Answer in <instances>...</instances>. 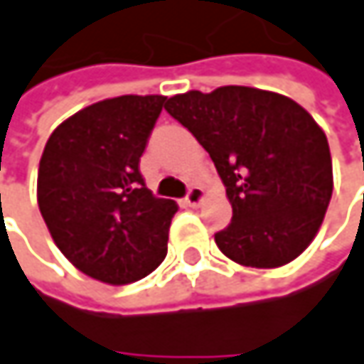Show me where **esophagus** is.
<instances>
[{"label":"esophagus","instance_id":"esophagus-1","mask_svg":"<svg viewBox=\"0 0 364 364\" xmlns=\"http://www.w3.org/2000/svg\"><path fill=\"white\" fill-rule=\"evenodd\" d=\"M204 189L202 187H198V185H193V187H189V191H187V196H185V204L187 206H200L202 202H204Z\"/></svg>","mask_w":364,"mask_h":364}]
</instances>
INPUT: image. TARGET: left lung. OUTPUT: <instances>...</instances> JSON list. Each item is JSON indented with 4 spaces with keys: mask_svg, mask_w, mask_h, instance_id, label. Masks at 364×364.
I'll list each match as a JSON object with an SVG mask.
<instances>
[{
    "mask_svg": "<svg viewBox=\"0 0 364 364\" xmlns=\"http://www.w3.org/2000/svg\"><path fill=\"white\" fill-rule=\"evenodd\" d=\"M166 112L200 141L227 189L233 216L218 250L256 269L298 258L327 213L333 173L323 129L294 100L227 85L166 100Z\"/></svg>",
    "mask_w": 364,
    "mask_h": 364,
    "instance_id": "1",
    "label": "left lung"
}]
</instances>
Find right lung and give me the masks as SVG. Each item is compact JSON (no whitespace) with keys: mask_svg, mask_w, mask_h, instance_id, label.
I'll list each match as a JSON object with an SVG mask.
<instances>
[{"mask_svg":"<svg viewBox=\"0 0 364 364\" xmlns=\"http://www.w3.org/2000/svg\"><path fill=\"white\" fill-rule=\"evenodd\" d=\"M164 102V95H120L91 104L46 144L39 210L60 252L93 279L133 283L166 256L177 204L156 198L139 173Z\"/></svg>","mask_w":364,"mask_h":364,"instance_id":"1","label":"right lung"}]
</instances>
